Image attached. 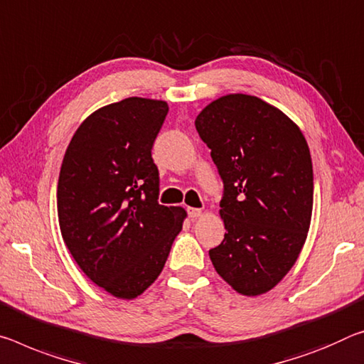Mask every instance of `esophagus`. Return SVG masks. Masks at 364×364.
Segmentation results:
<instances>
[{
	"label": "esophagus",
	"mask_w": 364,
	"mask_h": 364,
	"mask_svg": "<svg viewBox=\"0 0 364 364\" xmlns=\"http://www.w3.org/2000/svg\"><path fill=\"white\" fill-rule=\"evenodd\" d=\"M203 213V209H196V207H188V215L191 218H198Z\"/></svg>",
	"instance_id": "1"
}]
</instances>
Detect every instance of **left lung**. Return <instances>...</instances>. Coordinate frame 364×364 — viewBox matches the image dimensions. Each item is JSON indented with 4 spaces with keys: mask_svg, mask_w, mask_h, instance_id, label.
Masks as SVG:
<instances>
[{
    "mask_svg": "<svg viewBox=\"0 0 364 364\" xmlns=\"http://www.w3.org/2000/svg\"><path fill=\"white\" fill-rule=\"evenodd\" d=\"M194 124L223 181L227 233L210 261L241 295H262L306 241L314 189L308 142L279 108L245 94L213 100Z\"/></svg>",
    "mask_w": 364,
    "mask_h": 364,
    "instance_id": "obj_1",
    "label": "left lung"
}]
</instances>
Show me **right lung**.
I'll return each mask as SVG.
<instances>
[{"label": "right lung", "mask_w": 364, "mask_h": 364, "mask_svg": "<svg viewBox=\"0 0 364 364\" xmlns=\"http://www.w3.org/2000/svg\"><path fill=\"white\" fill-rule=\"evenodd\" d=\"M166 102L129 97L102 107L74 132L58 180L63 240L82 272L132 299L160 275L186 212L159 204L152 159Z\"/></svg>", "instance_id": "1"}]
</instances>
